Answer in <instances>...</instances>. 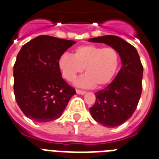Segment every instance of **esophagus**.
Wrapping results in <instances>:
<instances>
[{
  "label": "esophagus",
  "instance_id": "esophagus-1",
  "mask_svg": "<svg viewBox=\"0 0 159 159\" xmlns=\"http://www.w3.org/2000/svg\"><path fill=\"white\" fill-rule=\"evenodd\" d=\"M76 93H77V94L83 95V94H85V93H86L85 91H82V90H79V89H76Z\"/></svg>",
  "mask_w": 159,
  "mask_h": 159
}]
</instances>
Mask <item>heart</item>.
<instances>
[{
	"instance_id": "b5f03b06",
	"label": "heart",
	"mask_w": 159,
	"mask_h": 159,
	"mask_svg": "<svg viewBox=\"0 0 159 159\" xmlns=\"http://www.w3.org/2000/svg\"><path fill=\"white\" fill-rule=\"evenodd\" d=\"M118 51L94 44L81 45L75 49L73 55L63 54L58 60V66L65 79L69 82L85 70L86 75L76 81L81 88H102L109 84L119 69Z\"/></svg>"
}]
</instances>
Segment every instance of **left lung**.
Instances as JSON below:
<instances>
[{"mask_svg":"<svg viewBox=\"0 0 159 159\" xmlns=\"http://www.w3.org/2000/svg\"><path fill=\"white\" fill-rule=\"evenodd\" d=\"M116 49L121 60V69L105 89L95 93L96 102L89 110L94 120L105 127H116L130 119L142 94L143 67L136 48L121 38L105 35L89 39Z\"/></svg>","mask_w":159,"mask_h":159,"instance_id":"8db88e82","label":"left lung"}]
</instances>
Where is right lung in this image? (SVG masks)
I'll return each mask as SVG.
<instances>
[{
	"label": "right lung",
	"mask_w": 159,
	"mask_h": 159,
	"mask_svg": "<svg viewBox=\"0 0 159 159\" xmlns=\"http://www.w3.org/2000/svg\"><path fill=\"white\" fill-rule=\"evenodd\" d=\"M76 41L39 35L25 43L13 67L14 94L28 118L45 123L61 117L76 91L61 77L58 60Z\"/></svg>",
	"instance_id": "right-lung-1"
}]
</instances>
